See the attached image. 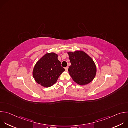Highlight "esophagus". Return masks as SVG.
I'll return each mask as SVG.
<instances>
[{"mask_svg": "<svg viewBox=\"0 0 128 128\" xmlns=\"http://www.w3.org/2000/svg\"><path fill=\"white\" fill-rule=\"evenodd\" d=\"M65 69L66 71H67H67H68V67H66Z\"/></svg>", "mask_w": 128, "mask_h": 128, "instance_id": "esophagus-1", "label": "esophagus"}]
</instances>
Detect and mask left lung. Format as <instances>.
<instances>
[{"mask_svg":"<svg viewBox=\"0 0 128 128\" xmlns=\"http://www.w3.org/2000/svg\"><path fill=\"white\" fill-rule=\"evenodd\" d=\"M71 66L69 74L74 82L80 86H85L92 82L97 74L96 65L88 54L82 50L67 52Z\"/></svg>","mask_w":128,"mask_h":128,"instance_id":"obj_1","label":"left lung"}]
</instances>
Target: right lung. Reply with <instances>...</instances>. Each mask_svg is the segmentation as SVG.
I'll list each match as a JSON object with an SVG mask.
<instances>
[{"mask_svg":"<svg viewBox=\"0 0 128 128\" xmlns=\"http://www.w3.org/2000/svg\"><path fill=\"white\" fill-rule=\"evenodd\" d=\"M58 57V54L54 52L46 53L36 62L32 74L38 84L45 88L50 87L65 71Z\"/></svg>","mask_w":128,"mask_h":128,"instance_id":"1","label":"right lung"}]
</instances>
